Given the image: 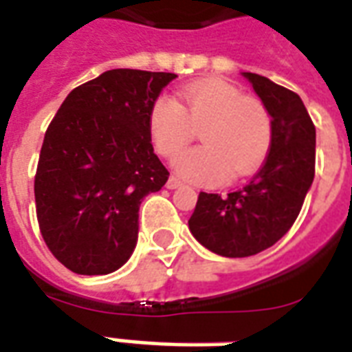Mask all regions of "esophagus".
<instances>
[{
    "mask_svg": "<svg viewBox=\"0 0 352 352\" xmlns=\"http://www.w3.org/2000/svg\"><path fill=\"white\" fill-rule=\"evenodd\" d=\"M166 186H168L169 190H175V188H179V186H183V181H179L177 177L171 175L168 179V183H166Z\"/></svg>",
    "mask_w": 352,
    "mask_h": 352,
    "instance_id": "1",
    "label": "esophagus"
}]
</instances>
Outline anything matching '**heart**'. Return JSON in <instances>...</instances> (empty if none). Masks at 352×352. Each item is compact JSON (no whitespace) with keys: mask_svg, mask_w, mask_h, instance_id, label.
<instances>
[{"mask_svg":"<svg viewBox=\"0 0 352 352\" xmlns=\"http://www.w3.org/2000/svg\"><path fill=\"white\" fill-rule=\"evenodd\" d=\"M181 100L183 106L168 95L158 96L149 113L156 151L168 158L201 130L205 145L177 156V175L199 184H220L256 171L272 138L270 117L259 100L223 80L190 83L181 91Z\"/></svg>","mask_w":352,"mask_h":352,"instance_id":"1","label":"heart"}]
</instances>
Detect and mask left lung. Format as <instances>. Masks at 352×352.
Segmentation results:
<instances>
[{
	"instance_id": "left-lung-1",
	"label": "left lung",
	"mask_w": 352,
	"mask_h": 352,
	"mask_svg": "<svg viewBox=\"0 0 352 352\" xmlns=\"http://www.w3.org/2000/svg\"><path fill=\"white\" fill-rule=\"evenodd\" d=\"M270 116V151L246 186L197 197L190 233L223 257L256 256L287 233L315 175V126L302 98L272 80L242 72Z\"/></svg>"
}]
</instances>
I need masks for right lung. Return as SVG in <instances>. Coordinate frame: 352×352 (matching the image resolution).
<instances>
[{
  "mask_svg": "<svg viewBox=\"0 0 352 352\" xmlns=\"http://www.w3.org/2000/svg\"><path fill=\"white\" fill-rule=\"evenodd\" d=\"M177 74L113 69L78 85L44 134L35 175L38 228L76 274H110L138 242L143 197L168 169L151 143L149 113Z\"/></svg>",
  "mask_w": 352,
  "mask_h": 352,
  "instance_id": "1",
  "label": "right lung"
}]
</instances>
